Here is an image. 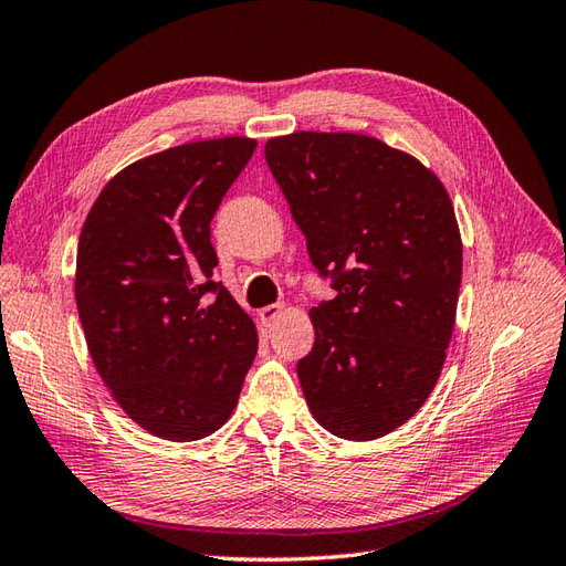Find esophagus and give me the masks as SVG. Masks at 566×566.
I'll use <instances>...</instances> for the list:
<instances>
[{
	"label": "esophagus",
	"mask_w": 566,
	"mask_h": 566,
	"mask_svg": "<svg viewBox=\"0 0 566 566\" xmlns=\"http://www.w3.org/2000/svg\"><path fill=\"white\" fill-rule=\"evenodd\" d=\"M282 313H284V303H272V306L260 308L258 317H260V321H263V325H272Z\"/></svg>",
	"instance_id": "34e87169"
}]
</instances>
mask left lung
Segmentation results:
<instances>
[{
	"label": "left lung",
	"instance_id": "1",
	"mask_svg": "<svg viewBox=\"0 0 566 566\" xmlns=\"http://www.w3.org/2000/svg\"><path fill=\"white\" fill-rule=\"evenodd\" d=\"M265 159L335 298L311 308L296 366L315 421L375 440L423 407L452 339L461 237L444 186L416 157L360 134L272 138Z\"/></svg>",
	"mask_w": 566,
	"mask_h": 566
}]
</instances>
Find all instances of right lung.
<instances>
[{
	"instance_id": "add662e5",
	"label": "right lung",
	"mask_w": 566,
	"mask_h": 566,
	"mask_svg": "<svg viewBox=\"0 0 566 566\" xmlns=\"http://www.w3.org/2000/svg\"><path fill=\"white\" fill-rule=\"evenodd\" d=\"M255 140L150 155L97 196L78 239L76 306L99 378L157 438H208L234 411L258 332L214 282L210 222Z\"/></svg>"
}]
</instances>
